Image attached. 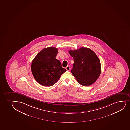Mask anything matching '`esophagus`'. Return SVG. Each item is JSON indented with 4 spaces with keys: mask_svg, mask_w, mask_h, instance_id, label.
Segmentation results:
<instances>
[{
    "mask_svg": "<svg viewBox=\"0 0 130 130\" xmlns=\"http://www.w3.org/2000/svg\"><path fill=\"white\" fill-rule=\"evenodd\" d=\"M66 69L67 71H69L70 69V66H67V67H66Z\"/></svg>",
    "mask_w": 130,
    "mask_h": 130,
    "instance_id": "obj_1",
    "label": "esophagus"
}]
</instances>
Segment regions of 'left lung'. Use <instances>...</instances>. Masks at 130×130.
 Here are the masks:
<instances>
[{
    "label": "left lung",
    "instance_id": "left-lung-1",
    "mask_svg": "<svg viewBox=\"0 0 130 130\" xmlns=\"http://www.w3.org/2000/svg\"><path fill=\"white\" fill-rule=\"evenodd\" d=\"M74 63L72 73L79 84L89 86L93 84L101 73L100 61L95 52L87 47L69 51Z\"/></svg>",
    "mask_w": 130,
    "mask_h": 130
}]
</instances>
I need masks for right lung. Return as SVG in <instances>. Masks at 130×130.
<instances>
[{
	"mask_svg": "<svg viewBox=\"0 0 130 130\" xmlns=\"http://www.w3.org/2000/svg\"><path fill=\"white\" fill-rule=\"evenodd\" d=\"M58 49L45 48L38 53L32 60L31 70L35 80L44 86L55 84L61 75L67 71L59 60L55 58Z\"/></svg>",
	"mask_w": 130,
	"mask_h": 130,
	"instance_id": "obj_1",
	"label": "right lung"
}]
</instances>
